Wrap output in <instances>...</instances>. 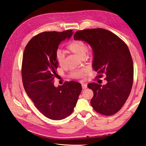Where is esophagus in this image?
Returning a JSON list of instances; mask_svg holds the SVG:
<instances>
[{
  "mask_svg": "<svg viewBox=\"0 0 146 146\" xmlns=\"http://www.w3.org/2000/svg\"><path fill=\"white\" fill-rule=\"evenodd\" d=\"M82 89H83V90L86 89V88H87V84L82 83Z\"/></svg>",
  "mask_w": 146,
  "mask_h": 146,
  "instance_id": "obj_1",
  "label": "esophagus"
}]
</instances>
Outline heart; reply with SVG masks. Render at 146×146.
<instances>
[{"instance_id": "b5f03b06", "label": "heart", "mask_w": 146, "mask_h": 146, "mask_svg": "<svg viewBox=\"0 0 146 146\" xmlns=\"http://www.w3.org/2000/svg\"><path fill=\"white\" fill-rule=\"evenodd\" d=\"M68 49L74 53L75 54L83 58L87 50V46L86 43L81 40H75L69 43L66 46ZM56 59L57 62L61 66H63L65 63V55L63 52L58 50L56 52ZM88 70L86 69L76 70L70 72L69 76L73 78H80L86 74Z\"/></svg>"}]
</instances>
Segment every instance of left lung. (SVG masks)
<instances>
[{"label":"left lung","instance_id":"obj_1","mask_svg":"<svg viewBox=\"0 0 146 146\" xmlns=\"http://www.w3.org/2000/svg\"><path fill=\"white\" fill-rule=\"evenodd\" d=\"M74 39L91 46L96 78L106 75V85L95 82L88 85L94 92L91 106L101 114L113 115L125 104L133 85V64L129 47L116 35L100 28L77 31Z\"/></svg>","mask_w":146,"mask_h":146}]
</instances>
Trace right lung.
I'll return each mask as SVG.
<instances>
[{"label": "right lung", "mask_w": 146, "mask_h": 146, "mask_svg": "<svg viewBox=\"0 0 146 146\" xmlns=\"http://www.w3.org/2000/svg\"><path fill=\"white\" fill-rule=\"evenodd\" d=\"M72 32L39 33L29 41L24 51L21 74L24 90L39 111L53 120H61L71 114L82 89L81 84L74 81L54 86L58 64L56 52L60 44L71 36Z\"/></svg>", "instance_id": "add662e5"}]
</instances>
